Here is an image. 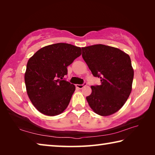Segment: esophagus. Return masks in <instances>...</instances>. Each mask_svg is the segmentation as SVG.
Masks as SVG:
<instances>
[{
    "instance_id": "1",
    "label": "esophagus",
    "mask_w": 155,
    "mask_h": 155,
    "mask_svg": "<svg viewBox=\"0 0 155 155\" xmlns=\"http://www.w3.org/2000/svg\"><path fill=\"white\" fill-rule=\"evenodd\" d=\"M86 85H87V83H84L83 84H81V85H76V87H77V88L78 89H82Z\"/></svg>"
}]
</instances>
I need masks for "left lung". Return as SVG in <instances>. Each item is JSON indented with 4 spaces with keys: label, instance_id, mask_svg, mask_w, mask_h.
Returning a JSON list of instances; mask_svg holds the SVG:
<instances>
[{
    "label": "left lung",
    "instance_id": "1",
    "mask_svg": "<svg viewBox=\"0 0 155 155\" xmlns=\"http://www.w3.org/2000/svg\"><path fill=\"white\" fill-rule=\"evenodd\" d=\"M82 57L100 85H92L86 99L91 109L102 116L117 112L124 105L132 90L134 77L128 54L114 47L96 44L82 48Z\"/></svg>",
    "mask_w": 155,
    "mask_h": 155
}]
</instances>
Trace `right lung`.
I'll return each mask as SVG.
<instances>
[{
    "label": "right lung",
    "instance_id": "obj_1",
    "mask_svg": "<svg viewBox=\"0 0 155 155\" xmlns=\"http://www.w3.org/2000/svg\"><path fill=\"white\" fill-rule=\"evenodd\" d=\"M81 54L80 47L57 43L41 48L28 61L25 74L27 92L41 114L54 116L67 108L75 86L64 77L67 67Z\"/></svg>",
    "mask_w": 155,
    "mask_h": 155
}]
</instances>
